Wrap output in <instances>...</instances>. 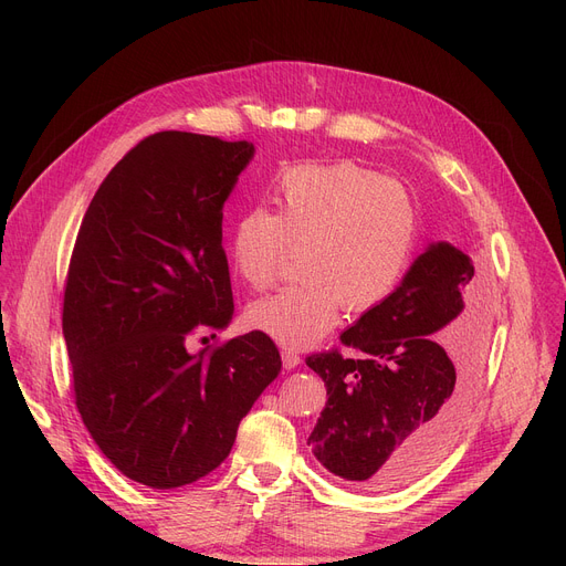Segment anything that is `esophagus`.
<instances>
[{
  "label": "esophagus",
  "mask_w": 566,
  "mask_h": 566,
  "mask_svg": "<svg viewBox=\"0 0 566 566\" xmlns=\"http://www.w3.org/2000/svg\"><path fill=\"white\" fill-rule=\"evenodd\" d=\"M282 363H284V369H295V367L303 363V358H301L298 350L282 348Z\"/></svg>",
  "instance_id": "esophagus-1"
}]
</instances>
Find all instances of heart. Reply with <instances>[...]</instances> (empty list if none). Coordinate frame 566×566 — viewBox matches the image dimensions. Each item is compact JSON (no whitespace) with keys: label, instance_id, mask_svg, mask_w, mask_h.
Returning <instances> with one entry per match:
<instances>
[{"label":"heart","instance_id":"obj_1","mask_svg":"<svg viewBox=\"0 0 566 566\" xmlns=\"http://www.w3.org/2000/svg\"><path fill=\"white\" fill-rule=\"evenodd\" d=\"M273 211L238 213L227 233L233 275L273 289L298 252L301 280L248 310V323L284 346L318 342L339 318L378 307L406 275L420 208L406 184L355 163H298L273 186Z\"/></svg>","mask_w":566,"mask_h":566}]
</instances>
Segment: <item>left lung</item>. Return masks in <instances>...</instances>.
<instances>
[{
  "label": "left lung",
  "instance_id": "obj_1",
  "mask_svg": "<svg viewBox=\"0 0 566 566\" xmlns=\"http://www.w3.org/2000/svg\"><path fill=\"white\" fill-rule=\"evenodd\" d=\"M472 284L461 250L431 245L342 346L305 360L328 388L307 442L337 478L371 491L401 486L450 448L484 355V321L463 305ZM438 338L455 346L448 352Z\"/></svg>",
  "mask_w": 566,
  "mask_h": 566
}]
</instances>
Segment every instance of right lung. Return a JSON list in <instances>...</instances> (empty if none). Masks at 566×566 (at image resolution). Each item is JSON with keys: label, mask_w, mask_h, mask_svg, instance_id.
Masks as SVG:
<instances>
[{"label": "right lung", "mask_w": 566, "mask_h": 566, "mask_svg": "<svg viewBox=\"0 0 566 566\" xmlns=\"http://www.w3.org/2000/svg\"><path fill=\"white\" fill-rule=\"evenodd\" d=\"M252 154L245 139L148 135L107 174L75 238L62 312L75 406L144 486L213 472L282 369L261 331L190 353L233 314L222 206Z\"/></svg>", "instance_id": "add662e5"}]
</instances>
